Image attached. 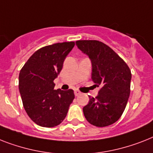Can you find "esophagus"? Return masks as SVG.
I'll list each match as a JSON object with an SVG mask.
<instances>
[{
	"label": "esophagus",
	"mask_w": 153,
	"mask_h": 153,
	"mask_svg": "<svg viewBox=\"0 0 153 153\" xmlns=\"http://www.w3.org/2000/svg\"><path fill=\"white\" fill-rule=\"evenodd\" d=\"M81 94V92L79 91V90H77V89H75V90H74V95H75V96H79V95H80Z\"/></svg>",
	"instance_id": "obj_1"
}]
</instances>
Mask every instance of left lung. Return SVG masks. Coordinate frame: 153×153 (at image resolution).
Returning <instances> with one entry per match:
<instances>
[{
	"instance_id": "obj_1",
	"label": "left lung",
	"mask_w": 153,
	"mask_h": 153,
	"mask_svg": "<svg viewBox=\"0 0 153 153\" xmlns=\"http://www.w3.org/2000/svg\"><path fill=\"white\" fill-rule=\"evenodd\" d=\"M77 47L89 56L92 80L100 89L90 97L83 113L89 123L98 127L111 125L123 113L130 93L131 72L127 64L105 43L96 40L77 41Z\"/></svg>"
}]
</instances>
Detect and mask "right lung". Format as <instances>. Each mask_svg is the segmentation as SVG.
<instances>
[{
	"mask_svg": "<svg viewBox=\"0 0 153 153\" xmlns=\"http://www.w3.org/2000/svg\"><path fill=\"white\" fill-rule=\"evenodd\" d=\"M74 42L42 47L30 57L19 75V89L24 109L38 126L53 127L65 119L74 98L72 89H54L53 81Z\"/></svg>",
	"mask_w": 153,
	"mask_h": 153,
	"instance_id": "1",
	"label": "right lung"
}]
</instances>
